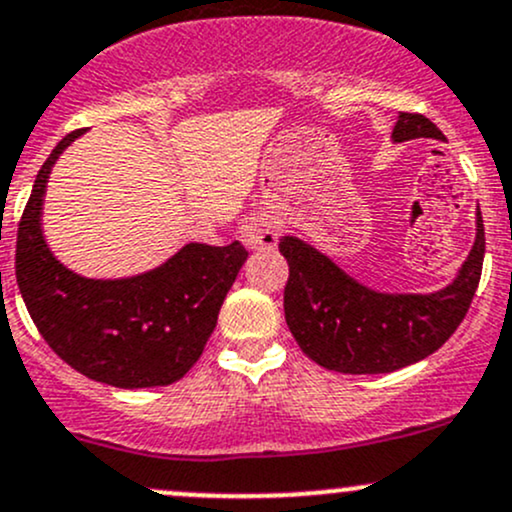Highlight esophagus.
I'll return each mask as SVG.
<instances>
[{
    "mask_svg": "<svg viewBox=\"0 0 512 512\" xmlns=\"http://www.w3.org/2000/svg\"><path fill=\"white\" fill-rule=\"evenodd\" d=\"M240 238L250 250H272L279 243V226L267 213H252L240 226Z\"/></svg>",
    "mask_w": 512,
    "mask_h": 512,
    "instance_id": "obj_1",
    "label": "esophagus"
}]
</instances>
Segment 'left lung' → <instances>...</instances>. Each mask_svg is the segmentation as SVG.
<instances>
[{"label":"left lung","mask_w":512,"mask_h":512,"mask_svg":"<svg viewBox=\"0 0 512 512\" xmlns=\"http://www.w3.org/2000/svg\"><path fill=\"white\" fill-rule=\"evenodd\" d=\"M391 138L442 140L423 114H398ZM289 262L284 316L303 355L342 374H386L440 350L459 328L484 267V221L476 213V240L452 284L435 294H381L345 274L330 257L294 235L279 240Z\"/></svg>","instance_id":"left-lung-1"}]
</instances>
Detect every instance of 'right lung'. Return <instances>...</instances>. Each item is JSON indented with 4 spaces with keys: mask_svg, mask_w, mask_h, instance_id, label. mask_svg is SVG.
<instances>
[{
    "mask_svg": "<svg viewBox=\"0 0 512 512\" xmlns=\"http://www.w3.org/2000/svg\"><path fill=\"white\" fill-rule=\"evenodd\" d=\"M80 133L60 140L36 174L16 233L19 291L50 350L80 374L116 389L174 384L204 352L247 250L238 240L189 243L128 279H87L60 265L43 238V194L55 160Z\"/></svg>",
    "mask_w": 512,
    "mask_h": 512,
    "instance_id": "obj_1",
    "label": "right lung"
}]
</instances>
